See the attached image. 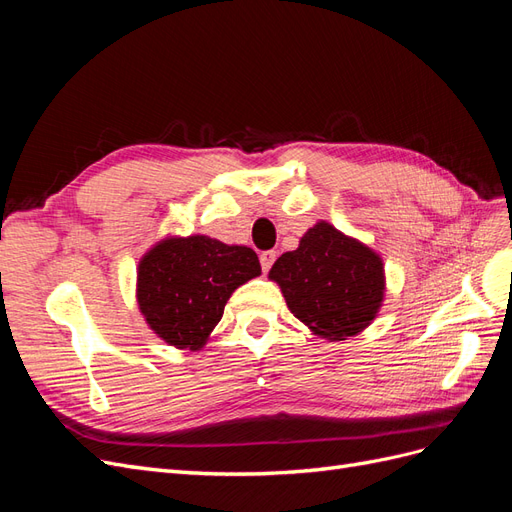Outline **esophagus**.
<instances>
[{
  "label": "esophagus",
  "instance_id": "esophagus-1",
  "mask_svg": "<svg viewBox=\"0 0 512 512\" xmlns=\"http://www.w3.org/2000/svg\"><path fill=\"white\" fill-rule=\"evenodd\" d=\"M275 258H277V254H275L273 250H269V252H262V254H260V267H262V271L267 273V271L273 267Z\"/></svg>",
  "mask_w": 512,
  "mask_h": 512
}]
</instances>
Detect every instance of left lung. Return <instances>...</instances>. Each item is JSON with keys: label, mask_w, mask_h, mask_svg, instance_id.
<instances>
[{"label": "left lung", "mask_w": 512, "mask_h": 512, "mask_svg": "<svg viewBox=\"0 0 512 512\" xmlns=\"http://www.w3.org/2000/svg\"><path fill=\"white\" fill-rule=\"evenodd\" d=\"M286 305L314 335L344 342L376 320L384 303L382 256L329 222H316L299 247L269 271Z\"/></svg>", "instance_id": "1"}]
</instances>
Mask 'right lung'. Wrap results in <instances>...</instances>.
I'll return each mask as SVG.
<instances>
[{"label": "right lung", "mask_w": 512, "mask_h": 512, "mask_svg": "<svg viewBox=\"0 0 512 512\" xmlns=\"http://www.w3.org/2000/svg\"><path fill=\"white\" fill-rule=\"evenodd\" d=\"M258 275L252 247L168 235L138 260L136 303L162 342L196 352L218 327L230 294Z\"/></svg>", "instance_id": "1"}]
</instances>
